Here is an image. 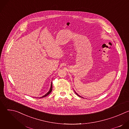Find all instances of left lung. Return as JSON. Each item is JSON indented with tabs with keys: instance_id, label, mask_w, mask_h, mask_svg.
<instances>
[{
	"instance_id": "left-lung-1",
	"label": "left lung",
	"mask_w": 129,
	"mask_h": 129,
	"mask_svg": "<svg viewBox=\"0 0 129 129\" xmlns=\"http://www.w3.org/2000/svg\"><path fill=\"white\" fill-rule=\"evenodd\" d=\"M75 93H76V94H77V95H78V96H80V97H81V96H80V95H79V94H77V93H76V92H75Z\"/></svg>"
}]
</instances>
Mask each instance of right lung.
<instances>
[{
	"instance_id": "obj_1",
	"label": "right lung",
	"mask_w": 129,
	"mask_h": 129,
	"mask_svg": "<svg viewBox=\"0 0 129 129\" xmlns=\"http://www.w3.org/2000/svg\"><path fill=\"white\" fill-rule=\"evenodd\" d=\"M52 82H51V86H50V89H49V91L48 92H47L46 94H45L44 95H43V96H42V97H41V98H44V97H45V96H47L48 94H50V93L51 92V91H52Z\"/></svg>"
}]
</instances>
